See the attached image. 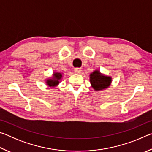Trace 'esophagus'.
Here are the masks:
<instances>
[{"label": "esophagus", "instance_id": "esophagus-1", "mask_svg": "<svg viewBox=\"0 0 152 152\" xmlns=\"http://www.w3.org/2000/svg\"><path fill=\"white\" fill-rule=\"evenodd\" d=\"M81 71H82L81 68H76L75 69H74V72H75V73H76V74H80L81 72Z\"/></svg>", "mask_w": 152, "mask_h": 152}]
</instances>
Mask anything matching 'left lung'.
<instances>
[{"mask_svg":"<svg viewBox=\"0 0 152 152\" xmlns=\"http://www.w3.org/2000/svg\"><path fill=\"white\" fill-rule=\"evenodd\" d=\"M89 77L91 86L95 91H104L111 85V76L105 75L99 70H94Z\"/></svg>","mask_w":152,"mask_h":152,"instance_id":"8db88e82","label":"left lung"}]
</instances>
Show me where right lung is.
<instances>
[{
	"mask_svg": "<svg viewBox=\"0 0 152 152\" xmlns=\"http://www.w3.org/2000/svg\"><path fill=\"white\" fill-rule=\"evenodd\" d=\"M62 75L63 73L60 72H53L52 76L45 80L46 85L51 87V88H55V87L58 86L61 80V78H62Z\"/></svg>",
	"mask_w": 152,
	"mask_h": 152,
	"instance_id": "obj_1",
	"label": "right lung"
}]
</instances>
